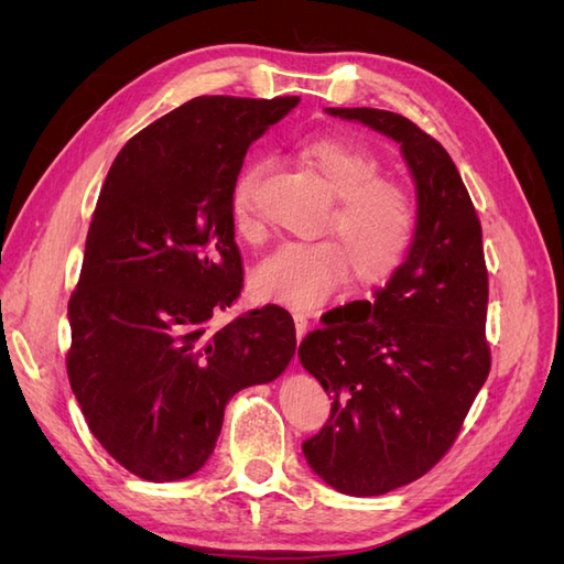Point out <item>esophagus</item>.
I'll use <instances>...</instances> for the list:
<instances>
[{
  "mask_svg": "<svg viewBox=\"0 0 564 564\" xmlns=\"http://www.w3.org/2000/svg\"><path fill=\"white\" fill-rule=\"evenodd\" d=\"M294 327H296V338L301 340V338L305 336V332H308V317L296 313V315H294Z\"/></svg>",
  "mask_w": 564,
  "mask_h": 564,
  "instance_id": "obj_1",
  "label": "esophagus"
}]
</instances>
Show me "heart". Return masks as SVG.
I'll return each instance as SVG.
<instances>
[{
  "mask_svg": "<svg viewBox=\"0 0 564 564\" xmlns=\"http://www.w3.org/2000/svg\"><path fill=\"white\" fill-rule=\"evenodd\" d=\"M336 199L324 224L333 242H286L256 265L251 284L263 301L308 313L344 286L348 272L357 286H381L398 275L416 237V204L402 185L386 181L381 160L348 139H317L299 150ZM265 160H251L232 191L237 235L253 240L256 187Z\"/></svg>",
  "mask_w": 564,
  "mask_h": 564,
  "instance_id": "heart-1",
  "label": "heart"
}]
</instances>
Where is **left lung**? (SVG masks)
I'll return each mask as SVG.
<instances>
[{"label":"left lung","instance_id":"1","mask_svg":"<svg viewBox=\"0 0 564 564\" xmlns=\"http://www.w3.org/2000/svg\"><path fill=\"white\" fill-rule=\"evenodd\" d=\"M400 143L416 185V237L373 303L299 346L332 398L324 429L303 442L308 466L348 497L419 480L447 454L489 373L482 228L449 152L406 117L327 108Z\"/></svg>","mask_w":564,"mask_h":564}]
</instances>
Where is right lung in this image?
Segmentation results:
<instances>
[{
  "mask_svg": "<svg viewBox=\"0 0 564 564\" xmlns=\"http://www.w3.org/2000/svg\"><path fill=\"white\" fill-rule=\"evenodd\" d=\"M299 100H187L119 150L100 191L67 303V377L94 437L143 480L197 473L235 392L275 381L296 352L280 305L214 319L242 292L245 155Z\"/></svg>",
  "mask_w": 564,
  "mask_h": 564,
  "instance_id": "1",
  "label": "right lung"
}]
</instances>
